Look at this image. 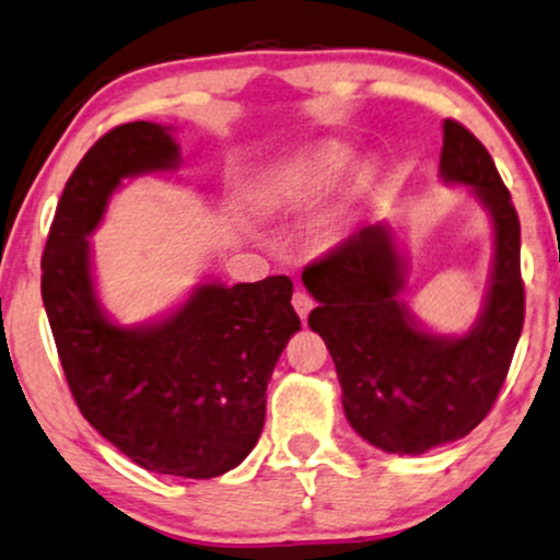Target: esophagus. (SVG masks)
I'll return each mask as SVG.
<instances>
[{
	"instance_id": "obj_1",
	"label": "esophagus",
	"mask_w": 560,
	"mask_h": 560,
	"mask_svg": "<svg viewBox=\"0 0 560 560\" xmlns=\"http://www.w3.org/2000/svg\"><path fill=\"white\" fill-rule=\"evenodd\" d=\"M292 304H294V310H296V315H300L302 319H307V315L312 312V307H315V300H312V296L307 294V292H294V296H292Z\"/></svg>"
}]
</instances>
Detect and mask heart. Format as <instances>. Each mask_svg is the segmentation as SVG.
Masks as SVG:
<instances>
[{
    "label": "heart",
    "mask_w": 560,
    "mask_h": 560,
    "mask_svg": "<svg viewBox=\"0 0 560 560\" xmlns=\"http://www.w3.org/2000/svg\"><path fill=\"white\" fill-rule=\"evenodd\" d=\"M350 166H353V153L346 145L327 143L268 176L258 197L268 210L304 202V199L335 189L346 178Z\"/></svg>",
    "instance_id": "obj_1"
}]
</instances>
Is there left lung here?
<instances>
[{
  "instance_id": "1",
  "label": "left lung",
  "mask_w": 560,
  "mask_h": 560,
  "mask_svg": "<svg viewBox=\"0 0 560 560\" xmlns=\"http://www.w3.org/2000/svg\"><path fill=\"white\" fill-rule=\"evenodd\" d=\"M441 176L471 186L494 222L487 304L466 335L415 323L399 300L405 258L389 225L361 228L302 271L317 300L310 327L330 350L348 422L399 456L458 441L489 415L525 323L517 212L489 151L456 119L443 122Z\"/></svg>"
}]
</instances>
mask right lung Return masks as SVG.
I'll use <instances>...</instances> for the list:
<instances>
[{"label": "right lung", "instance_id": "right-lung-1", "mask_svg": "<svg viewBox=\"0 0 560 560\" xmlns=\"http://www.w3.org/2000/svg\"><path fill=\"white\" fill-rule=\"evenodd\" d=\"M178 166L171 128L128 122L89 148L63 186L40 292L81 415L148 471L212 479L258 443L266 386L300 317L289 276L199 284L161 323L119 327L94 292L89 241L122 184Z\"/></svg>", "mask_w": 560, "mask_h": 560}]
</instances>
